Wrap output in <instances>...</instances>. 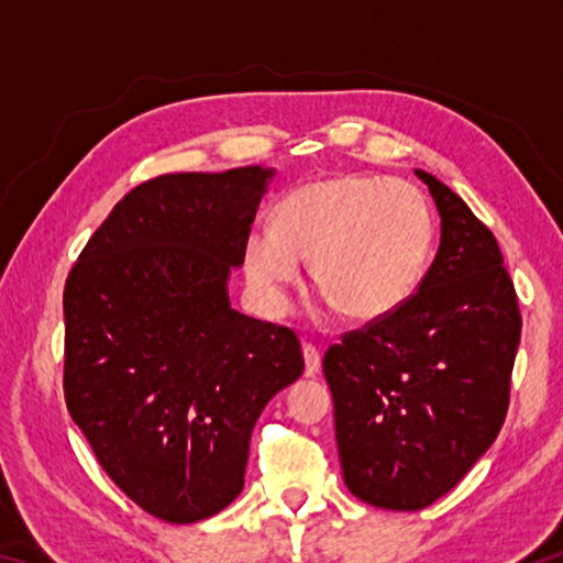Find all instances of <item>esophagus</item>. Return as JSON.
Returning a JSON list of instances; mask_svg holds the SVG:
<instances>
[{
    "label": "esophagus",
    "instance_id": "esophagus-1",
    "mask_svg": "<svg viewBox=\"0 0 563 563\" xmlns=\"http://www.w3.org/2000/svg\"><path fill=\"white\" fill-rule=\"evenodd\" d=\"M302 357H305V377H316L320 373V352L305 342L302 345Z\"/></svg>",
    "mask_w": 563,
    "mask_h": 563
}]
</instances>
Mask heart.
Here are the masks:
<instances>
[{"mask_svg": "<svg viewBox=\"0 0 563 563\" xmlns=\"http://www.w3.org/2000/svg\"><path fill=\"white\" fill-rule=\"evenodd\" d=\"M434 247V216L422 188L402 178L335 174L295 186L275 206L273 225L243 243V271L268 310L310 261L312 285L342 318L393 316L422 285Z\"/></svg>", "mask_w": 563, "mask_h": 563, "instance_id": "heart-1", "label": "heart"}]
</instances>
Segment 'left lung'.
I'll return each instance as SVG.
<instances>
[{
    "mask_svg": "<svg viewBox=\"0 0 563 563\" xmlns=\"http://www.w3.org/2000/svg\"><path fill=\"white\" fill-rule=\"evenodd\" d=\"M417 176L442 218L434 263L402 308L322 357L347 489L393 511L430 507L497 440L521 338L497 238L442 180Z\"/></svg>",
    "mask_w": 563,
    "mask_h": 563,
    "instance_id": "obj_1",
    "label": "left lung"
}]
</instances>
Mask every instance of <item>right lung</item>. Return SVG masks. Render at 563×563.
<instances>
[{
	"instance_id": "right-lung-1",
	"label": "right lung",
	"mask_w": 563,
	"mask_h": 563,
	"mask_svg": "<svg viewBox=\"0 0 563 563\" xmlns=\"http://www.w3.org/2000/svg\"><path fill=\"white\" fill-rule=\"evenodd\" d=\"M261 166L131 188L64 285V397L103 472L151 517L194 523L243 489L268 399L302 375L290 328L228 302Z\"/></svg>"
}]
</instances>
